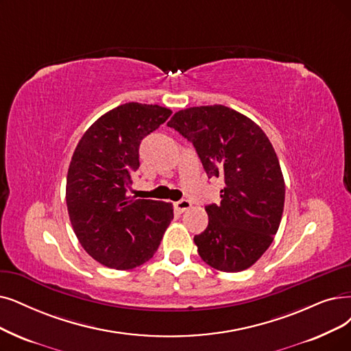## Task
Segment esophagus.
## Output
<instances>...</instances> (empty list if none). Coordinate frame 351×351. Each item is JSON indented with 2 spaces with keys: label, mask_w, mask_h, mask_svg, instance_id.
<instances>
[{
  "label": "esophagus",
  "mask_w": 351,
  "mask_h": 351,
  "mask_svg": "<svg viewBox=\"0 0 351 351\" xmlns=\"http://www.w3.org/2000/svg\"><path fill=\"white\" fill-rule=\"evenodd\" d=\"M174 207H176V210H178V212H186L187 208H190L191 207V203L189 202V200H186V199H183V200H180V202H176L174 203Z\"/></svg>",
  "instance_id": "34e87169"
}]
</instances>
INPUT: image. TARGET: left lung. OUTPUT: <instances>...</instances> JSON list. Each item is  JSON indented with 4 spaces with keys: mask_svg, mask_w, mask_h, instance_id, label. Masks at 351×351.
<instances>
[{
    "mask_svg": "<svg viewBox=\"0 0 351 351\" xmlns=\"http://www.w3.org/2000/svg\"><path fill=\"white\" fill-rule=\"evenodd\" d=\"M167 125L193 143L208 178L224 180L220 204L206 206L208 224L194 236L200 258L223 272L247 269L271 246L284 212V176L271 141L223 105L178 110Z\"/></svg>",
    "mask_w": 351,
    "mask_h": 351,
    "instance_id": "obj_1",
    "label": "left lung"
}]
</instances>
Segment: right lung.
Returning <instances> with one entry per match:
<instances>
[{"label":"right lung","mask_w":351,"mask_h":351,"mask_svg":"<svg viewBox=\"0 0 351 351\" xmlns=\"http://www.w3.org/2000/svg\"><path fill=\"white\" fill-rule=\"evenodd\" d=\"M171 110L123 104L83 134L69 165L66 204L80 245L99 263L127 271L149 261L173 220V204L128 195L139 144Z\"/></svg>","instance_id":"1"}]
</instances>
